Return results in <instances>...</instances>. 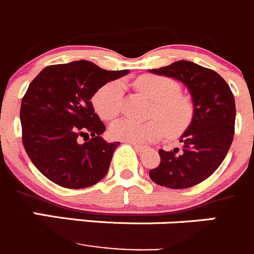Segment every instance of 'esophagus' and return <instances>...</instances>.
I'll return each mask as SVG.
<instances>
[{
  "label": "esophagus",
  "mask_w": 254,
  "mask_h": 254,
  "mask_svg": "<svg viewBox=\"0 0 254 254\" xmlns=\"http://www.w3.org/2000/svg\"><path fill=\"white\" fill-rule=\"evenodd\" d=\"M131 145L135 147V150H136V151H139V152L145 151V149H146V147L141 146V145H136V144H131Z\"/></svg>",
  "instance_id": "esophagus-1"
}]
</instances>
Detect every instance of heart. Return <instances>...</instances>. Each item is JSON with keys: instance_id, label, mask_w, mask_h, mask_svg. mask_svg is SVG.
Returning <instances> with one entry per match:
<instances>
[{"instance_id": "obj_1", "label": "heart", "mask_w": 254, "mask_h": 254, "mask_svg": "<svg viewBox=\"0 0 254 254\" xmlns=\"http://www.w3.org/2000/svg\"><path fill=\"white\" fill-rule=\"evenodd\" d=\"M137 89L154 100L151 117L146 123L129 119L117 120L110 125L113 139L130 144L145 145L156 141L166 134L177 136L184 132L193 117V108L189 98L180 94V84L172 78L146 74L137 78ZM124 84L114 80L103 85L93 97V107L102 119L112 120L122 110Z\"/></svg>"}]
</instances>
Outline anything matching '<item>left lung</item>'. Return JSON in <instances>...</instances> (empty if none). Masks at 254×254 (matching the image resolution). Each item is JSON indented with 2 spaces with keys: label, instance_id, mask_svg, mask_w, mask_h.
<instances>
[{
  "label": "left lung",
  "instance_id": "obj_1",
  "mask_svg": "<svg viewBox=\"0 0 254 254\" xmlns=\"http://www.w3.org/2000/svg\"><path fill=\"white\" fill-rule=\"evenodd\" d=\"M151 73L175 78L189 88L193 102L191 124L182 134V149L159 150L161 162L150 179L167 189H187L205 181L225 160L235 135V98L215 70L177 61Z\"/></svg>",
  "mask_w": 254,
  "mask_h": 254
}]
</instances>
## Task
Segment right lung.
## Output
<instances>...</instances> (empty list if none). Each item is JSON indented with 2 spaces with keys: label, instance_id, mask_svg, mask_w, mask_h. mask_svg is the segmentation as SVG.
I'll return each instance as SVG.
<instances>
[{
  "label": "right lung",
  "instance_id": "right-lung-1",
  "mask_svg": "<svg viewBox=\"0 0 254 254\" xmlns=\"http://www.w3.org/2000/svg\"><path fill=\"white\" fill-rule=\"evenodd\" d=\"M127 72L75 61L48 65L32 80L21 103L22 141L47 179L65 189H85L107 175L120 142H107L100 136L107 127L90 99L103 85Z\"/></svg>",
  "mask_w": 254,
  "mask_h": 254
}]
</instances>
